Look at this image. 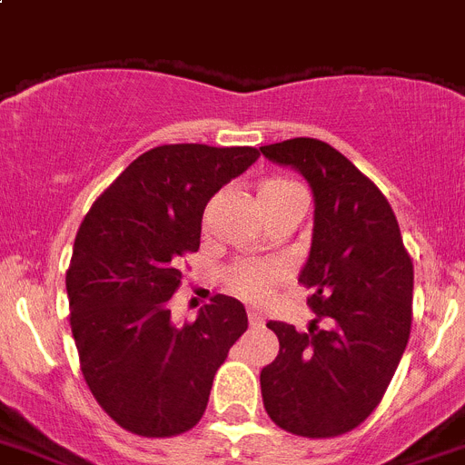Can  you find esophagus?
I'll return each mask as SVG.
<instances>
[{
    "label": "esophagus",
    "instance_id": "1",
    "mask_svg": "<svg viewBox=\"0 0 465 465\" xmlns=\"http://www.w3.org/2000/svg\"><path fill=\"white\" fill-rule=\"evenodd\" d=\"M248 322H250V326H252V329H262V326H263V317L259 315V312H254V311L248 312Z\"/></svg>",
    "mask_w": 465,
    "mask_h": 465
}]
</instances>
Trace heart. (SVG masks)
Masks as SVG:
<instances>
[{
	"mask_svg": "<svg viewBox=\"0 0 465 465\" xmlns=\"http://www.w3.org/2000/svg\"><path fill=\"white\" fill-rule=\"evenodd\" d=\"M292 203H303V190L296 183L269 175L257 183V206L266 217ZM208 217V213H206ZM284 278V266L273 262H241L227 273L229 287L248 301H262Z\"/></svg>",
	"mask_w": 465,
	"mask_h": 465,
	"instance_id": "b5f03b06",
	"label": "heart"
}]
</instances>
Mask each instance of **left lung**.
<instances>
[{"mask_svg":"<svg viewBox=\"0 0 465 465\" xmlns=\"http://www.w3.org/2000/svg\"><path fill=\"white\" fill-rule=\"evenodd\" d=\"M273 164L292 166L315 196L311 254L299 282L312 292L317 319L299 333L269 322L280 341L262 368L263 408L280 429L333 438L361 424L382 401L412 324V259L382 192L324 141L262 145Z\"/></svg>","mask_w":465,"mask_h":465,"instance_id":"8db88e82","label":"left lung"}]
</instances>
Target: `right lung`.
Segmentation results:
<instances>
[{
    "label": "right lung",
    "mask_w": 465,
    "mask_h": 465,
    "mask_svg": "<svg viewBox=\"0 0 465 465\" xmlns=\"http://www.w3.org/2000/svg\"><path fill=\"white\" fill-rule=\"evenodd\" d=\"M257 148L160 145L132 162L92 203L74 242L71 333L92 396L143 438L202 420L213 378L248 329L241 301L217 294L192 324L171 322L181 259L199 250L203 208L254 164Z\"/></svg>",
    "instance_id": "right-lung-1"
}]
</instances>
